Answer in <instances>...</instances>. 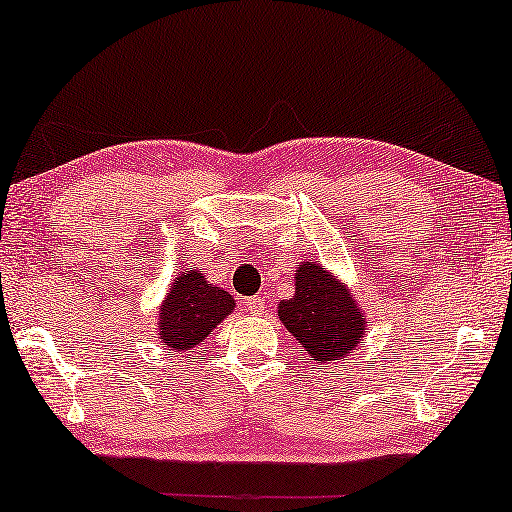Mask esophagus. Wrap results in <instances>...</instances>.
Returning <instances> with one entry per match:
<instances>
[{
	"label": "esophagus",
	"mask_w": 512,
	"mask_h": 512,
	"mask_svg": "<svg viewBox=\"0 0 512 512\" xmlns=\"http://www.w3.org/2000/svg\"><path fill=\"white\" fill-rule=\"evenodd\" d=\"M245 308L247 311H251V313H263L265 311V297L263 295H254V297H249V299H245Z\"/></svg>",
	"instance_id": "esophagus-1"
}]
</instances>
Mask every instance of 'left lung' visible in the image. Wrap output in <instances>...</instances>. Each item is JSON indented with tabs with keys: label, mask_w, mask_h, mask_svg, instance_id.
Masks as SVG:
<instances>
[{
	"label": "left lung",
	"mask_w": 512,
	"mask_h": 512,
	"mask_svg": "<svg viewBox=\"0 0 512 512\" xmlns=\"http://www.w3.org/2000/svg\"><path fill=\"white\" fill-rule=\"evenodd\" d=\"M276 308L301 351L324 367L354 354L367 333V313L354 292L317 261L297 267L295 295Z\"/></svg>",
	"instance_id": "left-lung-1"
}]
</instances>
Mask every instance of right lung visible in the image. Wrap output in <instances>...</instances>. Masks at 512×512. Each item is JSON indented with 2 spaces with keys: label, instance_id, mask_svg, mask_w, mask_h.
Returning <instances> with one entry per match:
<instances>
[{
  "label": "right lung",
  "instance_id": "right-lung-1",
  "mask_svg": "<svg viewBox=\"0 0 512 512\" xmlns=\"http://www.w3.org/2000/svg\"><path fill=\"white\" fill-rule=\"evenodd\" d=\"M233 311L236 299L190 267L174 276L170 290L165 292L154 335L170 351H186L201 345Z\"/></svg>",
  "mask_w": 512,
  "mask_h": 512
}]
</instances>
